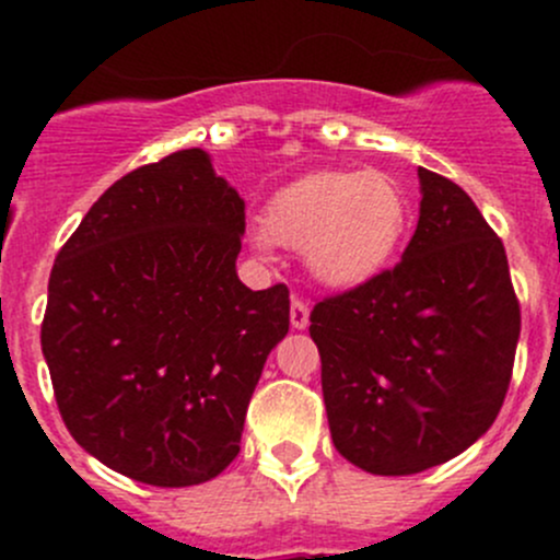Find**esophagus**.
Segmentation results:
<instances>
[{"mask_svg":"<svg viewBox=\"0 0 560 560\" xmlns=\"http://www.w3.org/2000/svg\"><path fill=\"white\" fill-rule=\"evenodd\" d=\"M290 325L295 327V330H306L308 327V303L298 301V298L290 303Z\"/></svg>","mask_w":560,"mask_h":560,"instance_id":"34e87169","label":"esophagus"}]
</instances>
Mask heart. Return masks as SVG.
Segmentation results:
<instances>
[{
	"label": "heart",
	"instance_id": "heart-1",
	"mask_svg": "<svg viewBox=\"0 0 560 560\" xmlns=\"http://www.w3.org/2000/svg\"><path fill=\"white\" fill-rule=\"evenodd\" d=\"M409 222V195L395 175L314 171L270 195L248 244L265 259L273 257V244L303 252L314 281L349 292L385 273Z\"/></svg>",
	"mask_w": 560,
	"mask_h": 560
}]
</instances>
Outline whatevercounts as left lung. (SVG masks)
<instances>
[{
  "instance_id": "8db88e82",
  "label": "left lung",
  "mask_w": 560,
  "mask_h": 560,
  "mask_svg": "<svg viewBox=\"0 0 560 560\" xmlns=\"http://www.w3.org/2000/svg\"><path fill=\"white\" fill-rule=\"evenodd\" d=\"M420 222L393 270L312 312L336 450L382 477L425 471L499 417L521 306L471 197L420 167Z\"/></svg>"
}]
</instances>
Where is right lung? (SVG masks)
I'll return each instance as SVG.
<instances>
[{
    "mask_svg": "<svg viewBox=\"0 0 560 560\" xmlns=\"http://www.w3.org/2000/svg\"><path fill=\"white\" fill-rule=\"evenodd\" d=\"M244 230L238 191L184 149L118 178L61 246L39 341L67 431L113 471L186 488L241 453L290 330V290L238 279Z\"/></svg>",
    "mask_w": 560,
    "mask_h": 560,
    "instance_id": "1",
    "label": "right lung"
}]
</instances>
